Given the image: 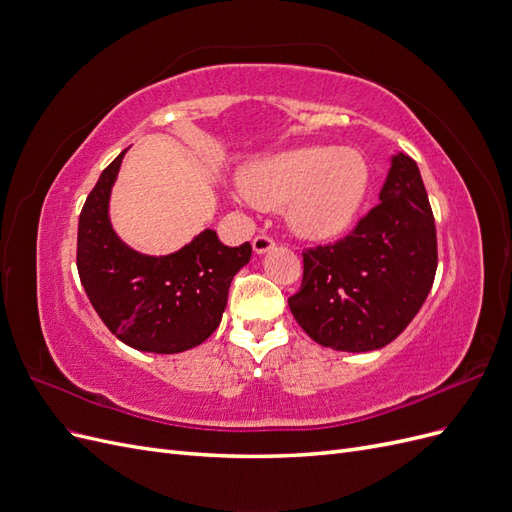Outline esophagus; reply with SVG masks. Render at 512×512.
<instances>
[{"label":"esophagus","instance_id":"1","mask_svg":"<svg viewBox=\"0 0 512 512\" xmlns=\"http://www.w3.org/2000/svg\"><path fill=\"white\" fill-rule=\"evenodd\" d=\"M252 245H254V252H256V254H265V252L273 250L275 241H273L271 235H265V232H262V235H256V237H254Z\"/></svg>","mask_w":512,"mask_h":512}]
</instances>
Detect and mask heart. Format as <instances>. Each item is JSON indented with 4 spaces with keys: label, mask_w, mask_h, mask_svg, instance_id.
<instances>
[{
    "label": "heart",
    "mask_w": 512,
    "mask_h": 512,
    "mask_svg": "<svg viewBox=\"0 0 512 512\" xmlns=\"http://www.w3.org/2000/svg\"><path fill=\"white\" fill-rule=\"evenodd\" d=\"M369 170L354 149L301 147L247 170L241 179L254 205L288 203V224L305 239H333L350 226L367 190Z\"/></svg>",
    "instance_id": "1"
}]
</instances>
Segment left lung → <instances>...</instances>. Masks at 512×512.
Segmentation results:
<instances>
[{
    "instance_id": "obj_1",
    "label": "left lung",
    "mask_w": 512,
    "mask_h": 512,
    "mask_svg": "<svg viewBox=\"0 0 512 512\" xmlns=\"http://www.w3.org/2000/svg\"><path fill=\"white\" fill-rule=\"evenodd\" d=\"M436 269V222L421 173L397 153L380 203L346 237L303 250V282L288 305L316 344L378 350L418 314Z\"/></svg>"
}]
</instances>
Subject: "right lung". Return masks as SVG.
I'll return each mask as SVG.
<instances>
[{
  "label": "right lung",
  "mask_w": 512,
  "mask_h": 512,
  "mask_svg": "<svg viewBox=\"0 0 512 512\" xmlns=\"http://www.w3.org/2000/svg\"><path fill=\"white\" fill-rule=\"evenodd\" d=\"M126 151L89 192L76 239V267L98 316L136 350L175 354L218 329L232 277L252 258L250 241L224 245L205 230L168 256H145L123 243L108 220V198Z\"/></svg>",
  "instance_id": "1"
}]
</instances>
